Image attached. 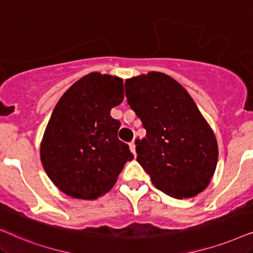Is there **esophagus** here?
I'll use <instances>...</instances> for the list:
<instances>
[{"label": "esophagus", "mask_w": 253, "mask_h": 253, "mask_svg": "<svg viewBox=\"0 0 253 253\" xmlns=\"http://www.w3.org/2000/svg\"><path fill=\"white\" fill-rule=\"evenodd\" d=\"M129 147H130L131 152H132V153H133L134 157H136L137 153H136V144H134V140H132V141H131V143L129 144Z\"/></svg>", "instance_id": "obj_1"}]
</instances>
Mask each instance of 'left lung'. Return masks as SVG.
<instances>
[{"instance_id":"obj_1","label":"left lung","mask_w":253,"mask_h":253,"mask_svg":"<svg viewBox=\"0 0 253 253\" xmlns=\"http://www.w3.org/2000/svg\"><path fill=\"white\" fill-rule=\"evenodd\" d=\"M131 109L146 137L136 140L137 161L155 188L176 199L204 191L217 164V141L186 89L170 76L151 71L126 81Z\"/></svg>"}]
</instances>
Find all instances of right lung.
<instances>
[{
    "mask_svg": "<svg viewBox=\"0 0 253 253\" xmlns=\"http://www.w3.org/2000/svg\"><path fill=\"white\" fill-rule=\"evenodd\" d=\"M124 99L123 79L91 72L70 86L51 113L40 145L43 169L62 192L96 199L116 183L133 154L117 138L110 109Z\"/></svg>",
    "mask_w": 253,
    "mask_h": 253,
    "instance_id": "obj_1",
    "label": "right lung"
}]
</instances>
